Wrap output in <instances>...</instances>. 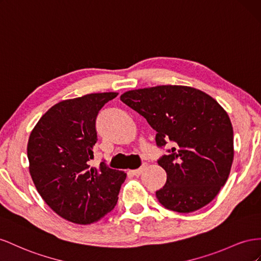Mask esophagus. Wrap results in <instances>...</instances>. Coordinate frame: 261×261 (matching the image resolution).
<instances>
[{
    "mask_svg": "<svg viewBox=\"0 0 261 261\" xmlns=\"http://www.w3.org/2000/svg\"><path fill=\"white\" fill-rule=\"evenodd\" d=\"M146 167H147V164H146V163H143V165L141 166L140 168H138V169H135V170H129V173H130L131 175H135V176H140L141 174L143 173V170H144Z\"/></svg>",
    "mask_w": 261,
    "mask_h": 261,
    "instance_id": "obj_1",
    "label": "esophagus"
}]
</instances>
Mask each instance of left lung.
Segmentation results:
<instances>
[{"label": "left lung", "mask_w": 261, "mask_h": 261, "mask_svg": "<svg viewBox=\"0 0 261 261\" xmlns=\"http://www.w3.org/2000/svg\"><path fill=\"white\" fill-rule=\"evenodd\" d=\"M120 99L156 131L159 147L172 142L158 161L167 180L156 191L166 209L197 211L225 185L234 159L233 126L226 111L197 88L161 85L125 92Z\"/></svg>", "instance_id": "obj_1"}]
</instances>
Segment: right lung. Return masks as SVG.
Wrapping results in <instances>:
<instances>
[{
    "label": "right lung",
    "mask_w": 261,
    "mask_h": 261,
    "mask_svg": "<svg viewBox=\"0 0 261 261\" xmlns=\"http://www.w3.org/2000/svg\"><path fill=\"white\" fill-rule=\"evenodd\" d=\"M118 93H95L56 103L29 136V173L52 210L76 224L97 222L114 209L126 174L101 162L91 167L96 117Z\"/></svg>",
    "instance_id": "add662e5"
}]
</instances>
